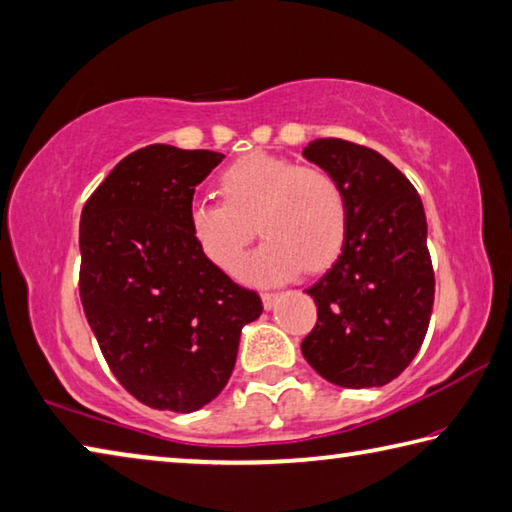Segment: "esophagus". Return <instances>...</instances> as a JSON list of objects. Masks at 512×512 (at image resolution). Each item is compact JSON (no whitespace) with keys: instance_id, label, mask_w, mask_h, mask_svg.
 <instances>
[{"instance_id":"1","label":"esophagus","mask_w":512,"mask_h":512,"mask_svg":"<svg viewBox=\"0 0 512 512\" xmlns=\"http://www.w3.org/2000/svg\"><path fill=\"white\" fill-rule=\"evenodd\" d=\"M261 299H263V306L270 311V308L276 304V299H279V292H263Z\"/></svg>"}]
</instances>
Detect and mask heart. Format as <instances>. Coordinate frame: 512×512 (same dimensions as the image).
I'll list each match as a JSON object with an SVG mask.
<instances>
[{
    "label": "heart",
    "instance_id": "heart-1",
    "mask_svg": "<svg viewBox=\"0 0 512 512\" xmlns=\"http://www.w3.org/2000/svg\"><path fill=\"white\" fill-rule=\"evenodd\" d=\"M222 204L192 201L188 233L199 254L222 272H233L256 233L265 242L245 258L240 276L279 283L322 272L340 256L349 229L347 195L340 181L317 165L251 152L217 181Z\"/></svg>",
    "mask_w": 512,
    "mask_h": 512
}]
</instances>
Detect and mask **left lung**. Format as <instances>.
<instances>
[{"label": "left lung", "mask_w": 512, "mask_h": 512, "mask_svg": "<svg viewBox=\"0 0 512 512\" xmlns=\"http://www.w3.org/2000/svg\"><path fill=\"white\" fill-rule=\"evenodd\" d=\"M304 156L340 181L349 229L338 261L306 290L317 322L301 354L335 385L379 388L406 370L429 329L435 276L422 199L370 147L317 138Z\"/></svg>", "instance_id": "1"}]
</instances>
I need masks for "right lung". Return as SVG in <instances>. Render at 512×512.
Masks as SVG:
<instances>
[{"label":"right lung","instance_id":"1","mask_svg":"<svg viewBox=\"0 0 512 512\" xmlns=\"http://www.w3.org/2000/svg\"><path fill=\"white\" fill-rule=\"evenodd\" d=\"M222 154L149 145L99 183L81 213L83 313L122 388L156 410L192 413L220 395L240 329L261 297L206 261L188 208Z\"/></svg>","mask_w":512,"mask_h":512}]
</instances>
